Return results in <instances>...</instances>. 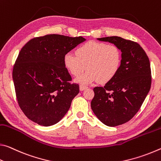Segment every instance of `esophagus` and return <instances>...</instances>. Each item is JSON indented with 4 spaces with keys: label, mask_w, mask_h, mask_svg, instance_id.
I'll list each match as a JSON object with an SVG mask.
<instances>
[{
    "label": "esophagus",
    "mask_w": 161,
    "mask_h": 161,
    "mask_svg": "<svg viewBox=\"0 0 161 161\" xmlns=\"http://www.w3.org/2000/svg\"><path fill=\"white\" fill-rule=\"evenodd\" d=\"M88 88V86H83V85H80V91H83L84 90H86V89Z\"/></svg>",
    "instance_id": "obj_1"
}]
</instances>
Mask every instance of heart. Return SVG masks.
<instances>
[{
  "instance_id": "heart-1",
  "label": "heart",
  "mask_w": 161,
  "mask_h": 161,
  "mask_svg": "<svg viewBox=\"0 0 161 161\" xmlns=\"http://www.w3.org/2000/svg\"><path fill=\"white\" fill-rule=\"evenodd\" d=\"M122 53L114 44L90 41L76 49L75 56L66 53L63 63L71 75L78 77L86 68L88 71L76 79L80 83L98 81L107 83L113 80L120 68Z\"/></svg>"
}]
</instances>
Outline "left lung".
Returning a JSON list of instances; mask_svg holds the SVG:
<instances>
[{
	"label": "left lung",
	"mask_w": 161,
	"mask_h": 161,
	"mask_svg": "<svg viewBox=\"0 0 161 161\" xmlns=\"http://www.w3.org/2000/svg\"><path fill=\"white\" fill-rule=\"evenodd\" d=\"M117 46L122 52L120 68L104 87L93 88L91 108L103 123L110 127L122 125L135 115L151 86L149 58L142 47L118 36L97 38Z\"/></svg>",
	"instance_id": "8db88e82"
}]
</instances>
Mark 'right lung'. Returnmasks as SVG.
Instances as JSON below:
<instances>
[{"label": "right lung", "mask_w": 161, "mask_h": 161, "mask_svg": "<svg viewBox=\"0 0 161 161\" xmlns=\"http://www.w3.org/2000/svg\"><path fill=\"white\" fill-rule=\"evenodd\" d=\"M85 41L81 36L50 34L31 39L20 50L13 80L18 105L28 119L50 126L66 114L79 85L70 83L63 58Z\"/></svg>", "instance_id": "1"}]
</instances>
